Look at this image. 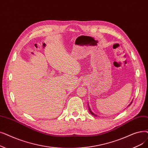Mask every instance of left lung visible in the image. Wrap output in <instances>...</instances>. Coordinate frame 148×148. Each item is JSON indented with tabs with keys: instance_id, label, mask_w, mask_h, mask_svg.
<instances>
[{
	"instance_id": "1",
	"label": "left lung",
	"mask_w": 148,
	"mask_h": 148,
	"mask_svg": "<svg viewBox=\"0 0 148 148\" xmlns=\"http://www.w3.org/2000/svg\"><path fill=\"white\" fill-rule=\"evenodd\" d=\"M132 103V101L131 102V103L129 105V106H130L131 105V104ZM88 110H89V112H90V114H92V115H93L94 116H95V117H97V114H94L92 111H91V108H90V107H89V103H88Z\"/></svg>"
}]
</instances>
